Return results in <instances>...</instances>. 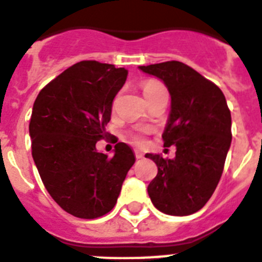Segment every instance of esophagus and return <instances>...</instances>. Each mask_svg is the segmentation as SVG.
Here are the masks:
<instances>
[{"label":"esophagus","instance_id":"34e87169","mask_svg":"<svg viewBox=\"0 0 262 262\" xmlns=\"http://www.w3.org/2000/svg\"><path fill=\"white\" fill-rule=\"evenodd\" d=\"M135 156H136V159H143V156H144V155H143V152L142 151H139V149H135Z\"/></svg>","mask_w":262,"mask_h":262}]
</instances>
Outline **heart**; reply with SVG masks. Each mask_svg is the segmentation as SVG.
<instances>
[{
    "instance_id": "1",
    "label": "heart",
    "mask_w": 262,
    "mask_h": 262,
    "mask_svg": "<svg viewBox=\"0 0 262 262\" xmlns=\"http://www.w3.org/2000/svg\"><path fill=\"white\" fill-rule=\"evenodd\" d=\"M161 90H165V88H164V85H161L160 82H157V81H147V82H144V84H143V94H144L145 98H148V97H151V96H154V94L159 93V92H161ZM143 133H144V131H139V133L134 134L133 135L134 142H136V143L144 142Z\"/></svg>"
}]
</instances>
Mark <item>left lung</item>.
Here are the masks:
<instances>
[{
  "label": "left lung",
  "mask_w": 262,
  "mask_h": 262,
  "mask_svg": "<svg viewBox=\"0 0 262 262\" xmlns=\"http://www.w3.org/2000/svg\"><path fill=\"white\" fill-rule=\"evenodd\" d=\"M140 71L163 81L170 94L164 145L176 147L174 159L147 154L156 163L148 195L164 214L185 216L211 198L231 147V113L214 82L181 61H165Z\"/></svg>",
  "instance_id": "obj_1"
}]
</instances>
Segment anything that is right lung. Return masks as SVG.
Instances as JSON below:
<instances>
[{
	"label": "right lung",
	"mask_w": 262,
	"mask_h": 262,
	"mask_svg": "<svg viewBox=\"0 0 262 262\" xmlns=\"http://www.w3.org/2000/svg\"><path fill=\"white\" fill-rule=\"evenodd\" d=\"M124 68L85 60L40 90L30 119L32 159L53 201L73 216L94 219L113 210L135 155L126 143L114 156L97 151L106 138L113 99Z\"/></svg>",
	"instance_id": "obj_1"
}]
</instances>
